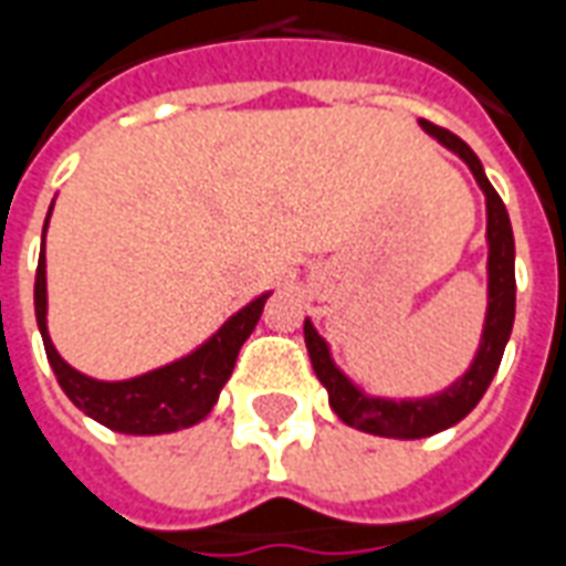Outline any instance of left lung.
Wrapping results in <instances>:
<instances>
[{
    "instance_id": "left-lung-1",
    "label": "left lung",
    "mask_w": 566,
    "mask_h": 566,
    "mask_svg": "<svg viewBox=\"0 0 566 566\" xmlns=\"http://www.w3.org/2000/svg\"><path fill=\"white\" fill-rule=\"evenodd\" d=\"M420 127L467 164L469 174L475 176V182L484 191V207H488V234H484L488 238V311H484L482 338L469 368L444 390L430 392V396H418V399L371 396L344 368H338V363L332 359L328 340L316 332L311 319H304V344H307L316 378L326 387L332 411L347 427L384 436V439H427L467 418L469 411L482 402L484 390L491 387L509 335H512V323H515V238H512L506 207L494 186L488 182L479 155L460 136L430 122H420Z\"/></svg>"
}]
</instances>
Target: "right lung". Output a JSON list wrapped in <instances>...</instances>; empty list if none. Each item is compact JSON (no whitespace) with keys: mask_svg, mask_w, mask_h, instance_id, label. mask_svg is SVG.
Returning a JSON list of instances; mask_svg holds the SVG:
<instances>
[{"mask_svg":"<svg viewBox=\"0 0 566 566\" xmlns=\"http://www.w3.org/2000/svg\"><path fill=\"white\" fill-rule=\"evenodd\" d=\"M54 210V203H51ZM48 210V219H51ZM48 219L42 228V252L35 271V323L42 332L48 363L57 375L60 390L70 396V402L84 411L91 420L109 427L124 436H164V432L188 430L212 411L219 402V392L234 371L240 347L250 338L252 328L262 316V307L271 292L259 295L255 302L240 307L210 338L198 344L191 354L179 356L167 366L143 371L136 378L99 380L72 368L57 354L51 332H48V276H45V234Z\"/></svg>","mask_w":566,"mask_h":566,"instance_id":"right-lung-1","label":"right lung"}]
</instances>
